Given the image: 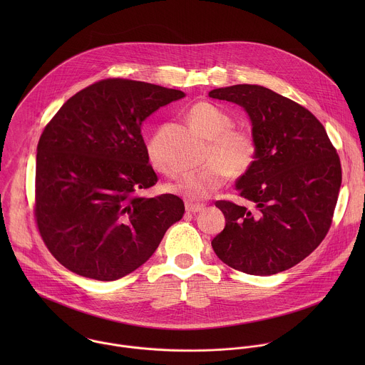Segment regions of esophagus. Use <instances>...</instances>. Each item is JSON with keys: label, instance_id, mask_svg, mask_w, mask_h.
Returning a JSON list of instances; mask_svg holds the SVG:
<instances>
[{"label": "esophagus", "instance_id": "1", "mask_svg": "<svg viewBox=\"0 0 365 365\" xmlns=\"http://www.w3.org/2000/svg\"><path fill=\"white\" fill-rule=\"evenodd\" d=\"M205 208L204 204H194V202H185V209L187 212H191V213H197V212H201L202 209Z\"/></svg>", "mask_w": 365, "mask_h": 365}]
</instances>
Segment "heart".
<instances>
[{
  "label": "heart",
  "mask_w": 365,
  "mask_h": 365,
  "mask_svg": "<svg viewBox=\"0 0 365 365\" xmlns=\"http://www.w3.org/2000/svg\"><path fill=\"white\" fill-rule=\"evenodd\" d=\"M188 119L207 139L208 163L201 168L187 171L168 190L191 201H200L217 191L230 175L247 173L257 156V142L253 133L243 128H235L232 116L212 103H198L188 110ZM149 163L164 174H171L160 146V132H153L145 145Z\"/></svg>",
  "instance_id": "b5f03b06"
}]
</instances>
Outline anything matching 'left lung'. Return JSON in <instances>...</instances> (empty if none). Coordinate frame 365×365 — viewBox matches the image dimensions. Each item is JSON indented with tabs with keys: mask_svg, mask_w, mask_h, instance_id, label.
<instances>
[{
	"mask_svg": "<svg viewBox=\"0 0 365 365\" xmlns=\"http://www.w3.org/2000/svg\"><path fill=\"white\" fill-rule=\"evenodd\" d=\"M210 98L243 106L253 125L257 156L236 182L250 208L216 201L225 229L213 237L229 267L272 275L308 257L326 237L341 185V164L311 110L265 87L216 88Z\"/></svg>",
	"mask_w": 365,
	"mask_h": 365,
	"instance_id": "obj_1",
	"label": "left lung"
}]
</instances>
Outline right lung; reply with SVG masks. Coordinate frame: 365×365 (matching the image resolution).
<instances>
[{
	"label": "right lung",
	"mask_w": 365,
	"mask_h": 365,
	"mask_svg": "<svg viewBox=\"0 0 365 365\" xmlns=\"http://www.w3.org/2000/svg\"><path fill=\"white\" fill-rule=\"evenodd\" d=\"M185 94L128 78L97 81L45 126L36 155L35 220L53 257L71 272L119 279L152 257L184 215L173 194L142 197L157 174L143 120Z\"/></svg>",
	"instance_id": "add662e5"
}]
</instances>
